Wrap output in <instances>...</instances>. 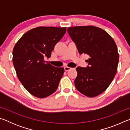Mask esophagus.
<instances>
[{
  "instance_id": "34e87169",
  "label": "esophagus",
  "mask_w": 130,
  "mask_h": 130,
  "mask_svg": "<svg viewBox=\"0 0 130 130\" xmlns=\"http://www.w3.org/2000/svg\"><path fill=\"white\" fill-rule=\"evenodd\" d=\"M71 69H72V68H70V67H64V69H65V71H69V70H70Z\"/></svg>"
}]
</instances>
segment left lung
Wrapping results in <instances>:
<instances>
[{
	"label": "left lung",
	"instance_id": "8db88e82",
	"mask_svg": "<svg viewBox=\"0 0 130 130\" xmlns=\"http://www.w3.org/2000/svg\"><path fill=\"white\" fill-rule=\"evenodd\" d=\"M67 31L79 53L89 56L88 66L76 68V89L89 98L99 95L109 87L117 72V46L105 31L94 26H75Z\"/></svg>",
	"mask_w": 130,
	"mask_h": 130
}]
</instances>
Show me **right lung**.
Listing matches in <instances>:
<instances>
[{"label":"right lung","instance_id":"right-lung-1","mask_svg":"<svg viewBox=\"0 0 130 130\" xmlns=\"http://www.w3.org/2000/svg\"><path fill=\"white\" fill-rule=\"evenodd\" d=\"M66 27H38L28 31L15 44L12 62L19 80L32 95L44 98L56 91L64 72L46 62Z\"/></svg>","mask_w":130,"mask_h":130}]
</instances>
